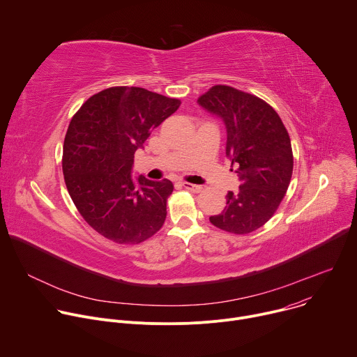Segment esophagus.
<instances>
[{"instance_id": "obj_1", "label": "esophagus", "mask_w": 357, "mask_h": 357, "mask_svg": "<svg viewBox=\"0 0 357 357\" xmlns=\"http://www.w3.org/2000/svg\"><path fill=\"white\" fill-rule=\"evenodd\" d=\"M182 185H183L185 189H188V190H190L193 193H199L203 189L200 185H193V183H189V182H183Z\"/></svg>"}]
</instances>
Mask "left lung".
<instances>
[{"label":"left lung","instance_id":"1","mask_svg":"<svg viewBox=\"0 0 357 357\" xmlns=\"http://www.w3.org/2000/svg\"><path fill=\"white\" fill-rule=\"evenodd\" d=\"M197 103L223 120L226 157L240 181L238 192L226 195L223 212L209 220L229 233H251L273 218L289 186L294 157L288 131L264 100L230 86H213Z\"/></svg>","mask_w":357,"mask_h":357}]
</instances>
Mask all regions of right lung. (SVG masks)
Returning a JSON list of instances; mask_svg holds the SVG:
<instances>
[{"instance_id": "obj_1", "label": "right lung", "mask_w": 357, "mask_h": 357, "mask_svg": "<svg viewBox=\"0 0 357 357\" xmlns=\"http://www.w3.org/2000/svg\"><path fill=\"white\" fill-rule=\"evenodd\" d=\"M181 100L142 87H109L86 100L73 116L63 144L68 192L83 219L119 244L154 236L167 218L169 179L131 178L134 152Z\"/></svg>"}]
</instances>
